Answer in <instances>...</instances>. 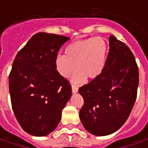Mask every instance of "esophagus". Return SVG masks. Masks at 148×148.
<instances>
[{
  "instance_id": "esophagus-1",
  "label": "esophagus",
  "mask_w": 148,
  "mask_h": 148,
  "mask_svg": "<svg viewBox=\"0 0 148 148\" xmlns=\"http://www.w3.org/2000/svg\"><path fill=\"white\" fill-rule=\"evenodd\" d=\"M71 91H72L73 94L77 93L78 92V87H77V86H75V85H71Z\"/></svg>"
}]
</instances>
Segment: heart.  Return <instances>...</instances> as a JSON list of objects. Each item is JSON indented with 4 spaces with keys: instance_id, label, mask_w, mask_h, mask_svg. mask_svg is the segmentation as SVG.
Returning a JSON list of instances; mask_svg holds the SVG:
<instances>
[{
    "instance_id": "obj_1",
    "label": "heart",
    "mask_w": 148,
    "mask_h": 148,
    "mask_svg": "<svg viewBox=\"0 0 148 148\" xmlns=\"http://www.w3.org/2000/svg\"><path fill=\"white\" fill-rule=\"evenodd\" d=\"M107 45L105 39L91 37L71 43L65 49V55H58L54 66L57 72L68 78L77 70L72 81L81 82L86 78L91 81L99 77L107 59Z\"/></svg>"
}]
</instances>
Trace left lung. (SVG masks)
Wrapping results in <instances>:
<instances>
[{"label": "left lung", "mask_w": 148, "mask_h": 148, "mask_svg": "<svg viewBox=\"0 0 148 148\" xmlns=\"http://www.w3.org/2000/svg\"><path fill=\"white\" fill-rule=\"evenodd\" d=\"M105 68L97 78L79 89L84 99L80 119L96 136L113 134L126 122L137 98L138 67L132 51L114 35Z\"/></svg>", "instance_id": "8db88e82"}]
</instances>
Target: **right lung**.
<instances>
[{
  "label": "right lung",
  "instance_id": "right-lung-1",
  "mask_svg": "<svg viewBox=\"0 0 148 148\" xmlns=\"http://www.w3.org/2000/svg\"><path fill=\"white\" fill-rule=\"evenodd\" d=\"M70 38L38 33L18 52L9 75L15 118L26 133L43 137L58 125L71 98L69 82L56 71L54 61Z\"/></svg>",
  "mask_w": 148,
  "mask_h": 148
}]
</instances>
